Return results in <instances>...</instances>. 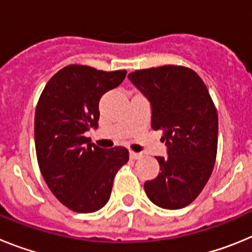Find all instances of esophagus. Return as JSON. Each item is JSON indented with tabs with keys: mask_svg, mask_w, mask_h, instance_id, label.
<instances>
[{
	"mask_svg": "<svg viewBox=\"0 0 252 252\" xmlns=\"http://www.w3.org/2000/svg\"><path fill=\"white\" fill-rule=\"evenodd\" d=\"M130 158L133 160L136 159H140V158H142V154L141 153H135V151H130Z\"/></svg>",
	"mask_w": 252,
	"mask_h": 252,
	"instance_id": "1",
	"label": "esophagus"
}]
</instances>
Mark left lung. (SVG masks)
Wrapping results in <instances>:
<instances>
[{"mask_svg": "<svg viewBox=\"0 0 252 252\" xmlns=\"http://www.w3.org/2000/svg\"><path fill=\"white\" fill-rule=\"evenodd\" d=\"M128 79L150 102L151 127L162 131L168 148V157H157L159 175L144 184L146 195L161 208H183L203 190L215 166V103L201 77L186 66L141 69Z\"/></svg>", "mask_w": 252, "mask_h": 252, "instance_id": "obj_1", "label": "left lung"}]
</instances>
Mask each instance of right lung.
Wrapping results in <instances>:
<instances>
[{"mask_svg":"<svg viewBox=\"0 0 252 252\" xmlns=\"http://www.w3.org/2000/svg\"><path fill=\"white\" fill-rule=\"evenodd\" d=\"M126 70L64 66L50 78L35 111L37 162L51 193L69 209L91 213L108 202L116 173L128 161L122 146L102 149L84 136L98 127L102 95L124 82Z\"/></svg>","mask_w":252,"mask_h":252,"instance_id":"obj_1","label":"right lung"}]
</instances>
